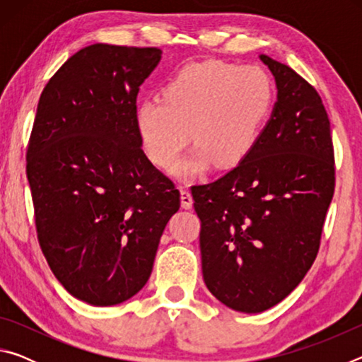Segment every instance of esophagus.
Masks as SVG:
<instances>
[{"mask_svg": "<svg viewBox=\"0 0 362 362\" xmlns=\"http://www.w3.org/2000/svg\"><path fill=\"white\" fill-rule=\"evenodd\" d=\"M180 203L183 209H192L193 207L192 193H189L187 188H180Z\"/></svg>", "mask_w": 362, "mask_h": 362, "instance_id": "34e87169", "label": "esophagus"}]
</instances>
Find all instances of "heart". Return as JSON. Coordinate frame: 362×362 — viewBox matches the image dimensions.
I'll return each instance as SVG.
<instances>
[{
  "instance_id": "heart-1",
  "label": "heart",
  "mask_w": 362,
  "mask_h": 362,
  "mask_svg": "<svg viewBox=\"0 0 362 362\" xmlns=\"http://www.w3.org/2000/svg\"><path fill=\"white\" fill-rule=\"evenodd\" d=\"M272 78L255 65L206 60L182 66L163 89L136 108V127L145 155L158 168H173L189 132L196 144L174 168L179 179L209 169L233 168L254 150L273 107Z\"/></svg>"
}]
</instances>
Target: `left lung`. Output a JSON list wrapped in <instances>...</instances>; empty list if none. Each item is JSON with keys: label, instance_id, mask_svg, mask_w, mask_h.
I'll return each mask as SVG.
<instances>
[{"label": "left lung", "instance_id": "obj_1", "mask_svg": "<svg viewBox=\"0 0 362 362\" xmlns=\"http://www.w3.org/2000/svg\"><path fill=\"white\" fill-rule=\"evenodd\" d=\"M278 99L254 150L220 179L192 187L203 278L217 300L262 313L300 284L334 196L330 122L320 94L262 54Z\"/></svg>", "mask_w": 362, "mask_h": 362}]
</instances>
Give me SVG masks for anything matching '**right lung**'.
<instances>
[{
    "instance_id": "obj_1",
    "label": "right lung",
    "mask_w": 362,
    "mask_h": 362,
    "mask_svg": "<svg viewBox=\"0 0 362 362\" xmlns=\"http://www.w3.org/2000/svg\"><path fill=\"white\" fill-rule=\"evenodd\" d=\"M158 47L97 42L60 66L40 97L27 150L42 254L66 292L94 306L148 281L180 193L153 166L136 127L139 88Z\"/></svg>"
}]
</instances>
